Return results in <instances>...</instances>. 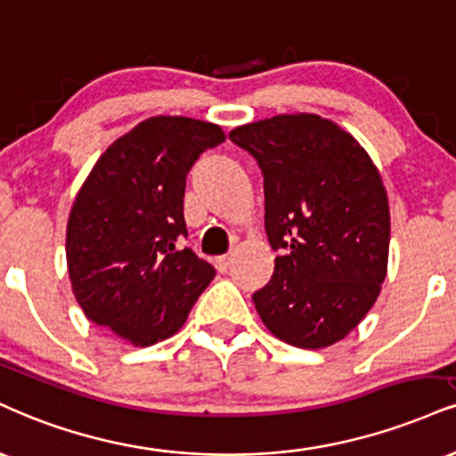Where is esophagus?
Masks as SVG:
<instances>
[{"label": "esophagus", "instance_id": "esophagus-1", "mask_svg": "<svg viewBox=\"0 0 456 456\" xmlns=\"http://www.w3.org/2000/svg\"><path fill=\"white\" fill-rule=\"evenodd\" d=\"M216 267H218V272H229V267H232V256L229 255H223V256H218L216 259Z\"/></svg>", "mask_w": 456, "mask_h": 456}]
</instances>
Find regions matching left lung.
I'll return each mask as SVG.
<instances>
[{"label": "left lung", "mask_w": 456, "mask_h": 456, "mask_svg": "<svg viewBox=\"0 0 456 456\" xmlns=\"http://www.w3.org/2000/svg\"><path fill=\"white\" fill-rule=\"evenodd\" d=\"M263 172L272 281L252 295L263 325L297 348H327L363 321L388 265L382 175L348 131L318 114H278L229 134Z\"/></svg>", "instance_id": "left-lung-1"}]
</instances>
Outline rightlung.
Wrapping results in <instances>:
<instances>
[{
	"label": "right lung",
	"instance_id": "obj_1",
	"mask_svg": "<svg viewBox=\"0 0 456 456\" xmlns=\"http://www.w3.org/2000/svg\"><path fill=\"white\" fill-rule=\"evenodd\" d=\"M223 142L214 123L152 117L97 159L65 233L71 290L89 321L134 346H152L184 325L216 273L191 248H178L186 238V174Z\"/></svg>",
	"mask_w": 456,
	"mask_h": 456
}]
</instances>
